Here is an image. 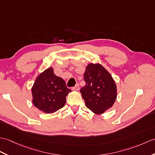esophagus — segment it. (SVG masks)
<instances>
[{
    "label": "esophagus",
    "mask_w": 155,
    "mask_h": 155,
    "mask_svg": "<svg viewBox=\"0 0 155 155\" xmlns=\"http://www.w3.org/2000/svg\"><path fill=\"white\" fill-rule=\"evenodd\" d=\"M73 90V91H79V89H80V87H79V85H78V84H77L76 85H75L74 87H73V88H72Z\"/></svg>",
    "instance_id": "34e87169"
}]
</instances>
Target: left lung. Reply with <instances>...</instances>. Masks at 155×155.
<instances>
[{
  "mask_svg": "<svg viewBox=\"0 0 155 155\" xmlns=\"http://www.w3.org/2000/svg\"><path fill=\"white\" fill-rule=\"evenodd\" d=\"M84 80L86 84L80 92L86 107L98 115L113 106L117 98V86L110 73L101 64H88Z\"/></svg>",
  "mask_w": 155,
  "mask_h": 155,
  "instance_id": "left-lung-1",
  "label": "left lung"
}]
</instances>
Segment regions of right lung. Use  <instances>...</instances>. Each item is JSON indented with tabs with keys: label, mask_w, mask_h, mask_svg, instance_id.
Instances as JSON below:
<instances>
[{
	"label": "right lung",
	"mask_w": 155,
	"mask_h": 155,
	"mask_svg": "<svg viewBox=\"0 0 155 155\" xmlns=\"http://www.w3.org/2000/svg\"><path fill=\"white\" fill-rule=\"evenodd\" d=\"M71 92L62 78L56 76L53 67L38 75L31 88L32 103L45 114H52L64 106L66 97Z\"/></svg>",
	"instance_id": "obj_1"
}]
</instances>
